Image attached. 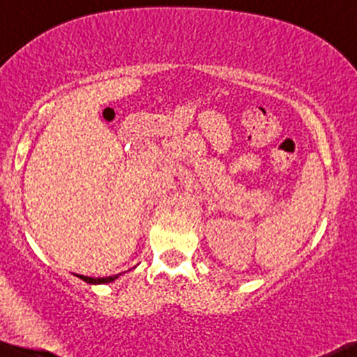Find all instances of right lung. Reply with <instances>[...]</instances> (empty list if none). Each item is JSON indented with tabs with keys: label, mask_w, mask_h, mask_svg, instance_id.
Masks as SVG:
<instances>
[{
	"label": "right lung",
	"mask_w": 357,
	"mask_h": 357,
	"mask_svg": "<svg viewBox=\"0 0 357 357\" xmlns=\"http://www.w3.org/2000/svg\"><path fill=\"white\" fill-rule=\"evenodd\" d=\"M77 277L80 278V280L87 282V284H93V285H98V284H109V282L116 280L119 278V275H113V277H102V278H93V277H84V275H77Z\"/></svg>",
	"instance_id": "1"
}]
</instances>
